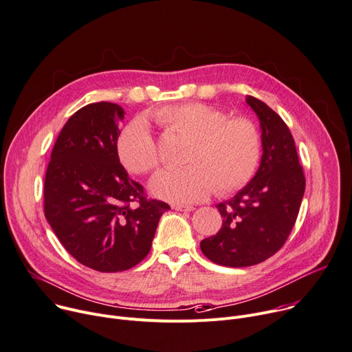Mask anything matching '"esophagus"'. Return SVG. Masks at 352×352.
<instances>
[{
  "label": "esophagus",
  "instance_id": "1",
  "mask_svg": "<svg viewBox=\"0 0 352 352\" xmlns=\"http://www.w3.org/2000/svg\"><path fill=\"white\" fill-rule=\"evenodd\" d=\"M171 208L175 210H179V212H192L194 210V206H188V205H173Z\"/></svg>",
  "mask_w": 352,
  "mask_h": 352
}]
</instances>
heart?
I'll use <instances>...</instances> for the list:
<instances>
[{"label": "heart", "instance_id": "heart-1", "mask_svg": "<svg viewBox=\"0 0 352 352\" xmlns=\"http://www.w3.org/2000/svg\"><path fill=\"white\" fill-rule=\"evenodd\" d=\"M155 119L168 131L190 140L184 168H166L150 179L151 194L174 204H192L230 194L255 174L261 157V136L251 120L229 119L205 104H184L160 109ZM123 166L136 174L157 168L160 154L147 122H131L118 140Z\"/></svg>", "mask_w": 352, "mask_h": 352}]
</instances>
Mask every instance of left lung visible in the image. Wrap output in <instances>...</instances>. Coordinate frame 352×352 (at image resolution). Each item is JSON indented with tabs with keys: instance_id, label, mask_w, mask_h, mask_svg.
I'll list each match as a JSON object with an SVG mask.
<instances>
[{
	"instance_id": "obj_1",
	"label": "left lung",
	"mask_w": 352,
	"mask_h": 352,
	"mask_svg": "<svg viewBox=\"0 0 352 352\" xmlns=\"http://www.w3.org/2000/svg\"><path fill=\"white\" fill-rule=\"evenodd\" d=\"M245 102L260 120V167L232 199L216 205L223 217L221 228L201 241L202 252L212 263L232 268L260 264L285 244L296 221L306 184L286 123L251 95Z\"/></svg>"
}]
</instances>
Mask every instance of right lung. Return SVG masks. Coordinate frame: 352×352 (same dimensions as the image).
I'll use <instances>...</instances> for the list:
<instances>
[{
    "mask_svg": "<svg viewBox=\"0 0 352 352\" xmlns=\"http://www.w3.org/2000/svg\"><path fill=\"white\" fill-rule=\"evenodd\" d=\"M122 107L95 102L69 118L45 178V216L73 257L100 272L126 271L151 248L166 202L146 199L119 162ZM137 205L133 206V202Z\"/></svg>",
    "mask_w": 352,
    "mask_h": 352,
    "instance_id": "obj_1",
    "label": "right lung"
}]
</instances>
